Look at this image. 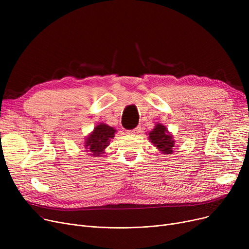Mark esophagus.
<instances>
[{
	"label": "esophagus",
	"instance_id": "obj_1",
	"mask_svg": "<svg viewBox=\"0 0 249 249\" xmlns=\"http://www.w3.org/2000/svg\"><path fill=\"white\" fill-rule=\"evenodd\" d=\"M140 130H141V129H140V127H136L131 133H133V134H138V133H140Z\"/></svg>",
	"mask_w": 249,
	"mask_h": 249
}]
</instances>
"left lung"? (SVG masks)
<instances>
[{"instance_id":"obj_1","label":"left lung","mask_w":249,"mask_h":249,"mask_svg":"<svg viewBox=\"0 0 249 249\" xmlns=\"http://www.w3.org/2000/svg\"><path fill=\"white\" fill-rule=\"evenodd\" d=\"M149 140L153 143L154 146L158 147L163 153H172L173 147L175 146V141L167 132L165 126L161 124H156L154 129L149 133Z\"/></svg>"}]
</instances>
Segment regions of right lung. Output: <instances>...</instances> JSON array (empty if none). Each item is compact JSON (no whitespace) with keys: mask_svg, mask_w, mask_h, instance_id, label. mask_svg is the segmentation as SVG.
<instances>
[{"mask_svg":"<svg viewBox=\"0 0 249 249\" xmlns=\"http://www.w3.org/2000/svg\"><path fill=\"white\" fill-rule=\"evenodd\" d=\"M116 130L113 127H110L106 124L98 125L94 131L90 133L86 139V148L90 155L98 156L104 152L109 144L111 139L114 137Z\"/></svg>","mask_w":249,"mask_h":249,"instance_id":"1","label":"right lung"}]
</instances>
